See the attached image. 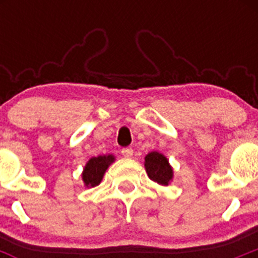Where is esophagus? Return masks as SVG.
Wrapping results in <instances>:
<instances>
[{
  "mask_svg": "<svg viewBox=\"0 0 258 258\" xmlns=\"http://www.w3.org/2000/svg\"><path fill=\"white\" fill-rule=\"evenodd\" d=\"M121 154H122V156L127 157V159H129V157L133 156V150H132V149H122Z\"/></svg>",
  "mask_w": 258,
  "mask_h": 258,
  "instance_id": "1",
  "label": "esophagus"
}]
</instances>
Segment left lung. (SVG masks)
<instances>
[{"label":"left lung","mask_w":258,"mask_h":258,"mask_svg":"<svg viewBox=\"0 0 258 258\" xmlns=\"http://www.w3.org/2000/svg\"><path fill=\"white\" fill-rule=\"evenodd\" d=\"M145 169L149 178L160 186H168L173 181V168L163 154L152 151L146 155Z\"/></svg>","instance_id":"left-lung-1"}]
</instances>
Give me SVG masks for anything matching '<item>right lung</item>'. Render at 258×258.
Returning a JSON list of instances; mask_svg holds the SVG:
<instances>
[{
  "mask_svg": "<svg viewBox=\"0 0 258 258\" xmlns=\"http://www.w3.org/2000/svg\"><path fill=\"white\" fill-rule=\"evenodd\" d=\"M113 161H115V156L112 154L99 155V156L89 159V161L84 166L83 174H81L85 187H95L101 183L104 173Z\"/></svg>",
  "mask_w": 258,
  "mask_h": 258,
  "instance_id": "1",
  "label": "right lung"
}]
</instances>
